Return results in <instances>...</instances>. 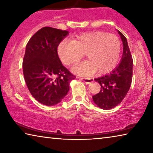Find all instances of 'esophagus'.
<instances>
[{
  "label": "esophagus",
  "mask_w": 153,
  "mask_h": 153,
  "mask_svg": "<svg viewBox=\"0 0 153 153\" xmlns=\"http://www.w3.org/2000/svg\"><path fill=\"white\" fill-rule=\"evenodd\" d=\"M83 82H84L86 84H90V83L94 81L93 78H90V77H80Z\"/></svg>",
  "instance_id": "esophagus-1"
}]
</instances>
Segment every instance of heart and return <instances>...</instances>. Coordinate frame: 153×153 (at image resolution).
<instances>
[{
	"label": "heart",
	"instance_id": "obj_1",
	"mask_svg": "<svg viewBox=\"0 0 153 153\" xmlns=\"http://www.w3.org/2000/svg\"><path fill=\"white\" fill-rule=\"evenodd\" d=\"M121 44L117 36L101 31L83 33L73 40L65 39L58 46L57 53L62 63L70 65L78 61L85 53L88 61L72 67L74 73L81 76L98 71L106 74L117 64Z\"/></svg>",
	"mask_w": 153,
	"mask_h": 153
}]
</instances>
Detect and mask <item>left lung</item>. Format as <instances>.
Instances as JSON below:
<instances>
[{
    "label": "left lung",
    "mask_w": 153,
    "mask_h": 153,
    "mask_svg": "<svg viewBox=\"0 0 153 153\" xmlns=\"http://www.w3.org/2000/svg\"><path fill=\"white\" fill-rule=\"evenodd\" d=\"M123 42V55L120 63L109 74L94 79L100 85V91L92 97L94 102L102 109L115 107L122 101L130 88L132 80L133 60L128 41L117 30Z\"/></svg>",
    "instance_id": "left-lung-1"
}]
</instances>
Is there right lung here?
I'll use <instances>...</instances> for the list:
<instances>
[{
  "label": "right lung",
  "instance_id": "obj_1",
  "mask_svg": "<svg viewBox=\"0 0 153 153\" xmlns=\"http://www.w3.org/2000/svg\"><path fill=\"white\" fill-rule=\"evenodd\" d=\"M68 31L45 27L27 42L23 60V71L28 90L33 97L46 106L57 105L69 90L76 77L62 65L57 47Z\"/></svg>",
  "mask_w": 153,
  "mask_h": 153
}]
</instances>
